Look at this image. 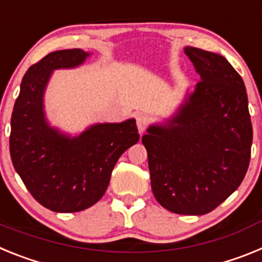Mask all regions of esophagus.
<instances>
[{
    "mask_svg": "<svg viewBox=\"0 0 262 262\" xmlns=\"http://www.w3.org/2000/svg\"><path fill=\"white\" fill-rule=\"evenodd\" d=\"M136 124H138L139 133L143 134L145 131V128H147L148 124H149V117L145 114H139L136 117Z\"/></svg>",
    "mask_w": 262,
    "mask_h": 262,
    "instance_id": "obj_1",
    "label": "esophagus"
}]
</instances>
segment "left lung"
Returning a JSON list of instances; mask_svg holds the SVG:
<instances>
[{
    "mask_svg": "<svg viewBox=\"0 0 262 262\" xmlns=\"http://www.w3.org/2000/svg\"><path fill=\"white\" fill-rule=\"evenodd\" d=\"M201 81L177 114L142 138L155 198L169 211L203 215L240 186L251 160L248 97L223 56L185 48Z\"/></svg>",
    "mask_w": 262,
    "mask_h": 262,
    "instance_id": "obj_1",
    "label": "left lung"
}]
</instances>
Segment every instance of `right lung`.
<instances>
[{
    "mask_svg": "<svg viewBox=\"0 0 262 262\" xmlns=\"http://www.w3.org/2000/svg\"><path fill=\"white\" fill-rule=\"evenodd\" d=\"M89 53L80 48L55 51L23 76L11 114L10 156L34 198L55 212H77L98 202L120 155L139 142L135 119L94 124L77 138L48 126L43 93L53 69L73 68Z\"/></svg>",
    "mask_w": 262,
    "mask_h": 262,
    "instance_id": "1",
    "label": "right lung"
}]
</instances>
